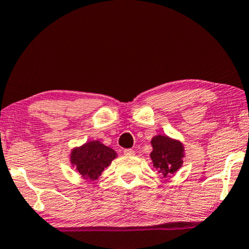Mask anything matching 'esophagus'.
Segmentation results:
<instances>
[{"label": "esophagus", "mask_w": 249, "mask_h": 249, "mask_svg": "<svg viewBox=\"0 0 249 249\" xmlns=\"http://www.w3.org/2000/svg\"><path fill=\"white\" fill-rule=\"evenodd\" d=\"M124 155H126V156H133V155H135V152L133 149H125L124 150Z\"/></svg>", "instance_id": "esophagus-1"}]
</instances>
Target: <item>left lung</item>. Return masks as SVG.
Instances as JSON below:
<instances>
[{"mask_svg": "<svg viewBox=\"0 0 249 249\" xmlns=\"http://www.w3.org/2000/svg\"><path fill=\"white\" fill-rule=\"evenodd\" d=\"M152 146L150 159L153 165L163 177H170L181 168L185 154L180 141L159 134L152 139Z\"/></svg>", "mask_w": 249, "mask_h": 249, "instance_id": "8db88e82", "label": "left lung"}]
</instances>
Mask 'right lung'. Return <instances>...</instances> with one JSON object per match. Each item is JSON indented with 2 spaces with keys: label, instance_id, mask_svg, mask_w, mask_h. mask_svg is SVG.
Returning a JSON list of instances; mask_svg holds the SVG:
<instances>
[{
  "label": "right lung",
  "instance_id": "right-lung-1",
  "mask_svg": "<svg viewBox=\"0 0 249 249\" xmlns=\"http://www.w3.org/2000/svg\"><path fill=\"white\" fill-rule=\"evenodd\" d=\"M116 157L117 154L112 148L105 146L100 141H88L72 149L70 161L84 179L96 180Z\"/></svg>",
  "mask_w": 249,
  "mask_h": 249
}]
</instances>
